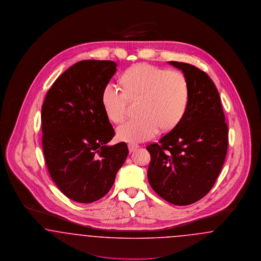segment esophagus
I'll return each mask as SVG.
<instances>
[{
  "instance_id": "esophagus-1",
  "label": "esophagus",
  "mask_w": 261,
  "mask_h": 261,
  "mask_svg": "<svg viewBox=\"0 0 261 261\" xmlns=\"http://www.w3.org/2000/svg\"><path fill=\"white\" fill-rule=\"evenodd\" d=\"M139 147H140V146L137 145L135 143H130V144L128 145V148H129V150H130L131 152H132V151H135Z\"/></svg>"
}]
</instances>
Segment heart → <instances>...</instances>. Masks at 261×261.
Listing matches in <instances>:
<instances>
[{
	"label": "heart",
	"instance_id": "b5f03b06",
	"mask_svg": "<svg viewBox=\"0 0 261 261\" xmlns=\"http://www.w3.org/2000/svg\"><path fill=\"white\" fill-rule=\"evenodd\" d=\"M123 91L112 83L101 92V103L108 117L115 123L127 114L128 98H141L139 117L121 125L118 137L127 142H142L154 136L160 128L173 129L183 118L189 100L185 75L149 63L132 65L120 77Z\"/></svg>",
	"mask_w": 261,
	"mask_h": 261
}]
</instances>
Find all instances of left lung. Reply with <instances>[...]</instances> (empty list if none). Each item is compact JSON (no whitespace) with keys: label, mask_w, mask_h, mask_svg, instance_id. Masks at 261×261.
I'll list each match as a JSON object with an SVG mask.
<instances>
[{"label":"left lung","mask_w":261,"mask_h":261,"mask_svg":"<svg viewBox=\"0 0 261 261\" xmlns=\"http://www.w3.org/2000/svg\"><path fill=\"white\" fill-rule=\"evenodd\" d=\"M168 63L185 75L189 100L181 121L159 143L147 147L148 179L162 199L188 205L203 198L220 173L228 148V126L211 77L189 63Z\"/></svg>","instance_id":"8db88e82"}]
</instances>
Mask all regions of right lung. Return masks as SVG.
<instances>
[{
    "mask_svg": "<svg viewBox=\"0 0 261 261\" xmlns=\"http://www.w3.org/2000/svg\"><path fill=\"white\" fill-rule=\"evenodd\" d=\"M112 61H81L53 84L42 107V147L53 181L70 199L89 203L111 190L128 155L126 143L109 146L114 130L101 92L116 72Z\"/></svg>",
    "mask_w": 261,
    "mask_h": 261,
    "instance_id": "add662e5",
    "label": "right lung"
}]
</instances>
